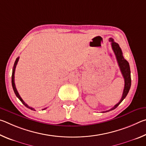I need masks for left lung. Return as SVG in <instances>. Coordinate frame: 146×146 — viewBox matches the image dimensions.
Listing matches in <instances>:
<instances>
[{"label":"left lung","mask_w":146,"mask_h":146,"mask_svg":"<svg viewBox=\"0 0 146 146\" xmlns=\"http://www.w3.org/2000/svg\"><path fill=\"white\" fill-rule=\"evenodd\" d=\"M110 42H111V46L113 51H114L115 55L116 56V58H117V60L118 64V66H119L120 70L121 71V73L122 74V76L123 78H124V88H123V94L122 96V98H121L120 100L117 103L114 107L110 109V110L106 111L104 112H108L110 111H111L115 110V108H117L118 105L122 102V100L124 99L126 97L128 92L130 90L131 88V71H130V67L129 64L128 63V62L124 59L123 56L122 51V49L120 48V46L118 44L114 42V40L112 38H110Z\"/></svg>","instance_id":"1"}]
</instances>
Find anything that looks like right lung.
Returning a JSON list of instances; mask_svg holds the SVG:
<instances>
[{"label":"right lung","instance_id":"add662e5","mask_svg":"<svg viewBox=\"0 0 146 146\" xmlns=\"http://www.w3.org/2000/svg\"><path fill=\"white\" fill-rule=\"evenodd\" d=\"M19 57H17L15 62L14 63V66H13V71H12V76H11V84H12V87H13V91L15 92V94L17 97L19 98V99L21 101V102L23 104L26 106V108H28L29 109H30V110H33V111H35V110L34 108H31V107H29V106L28 105H27L24 102V100L22 99V98L21 97V96L19 95V94L18 93V91H17V89H16V87H15V68H16V66H17V63H18V61H19ZM45 109L46 108H44L43 109L44 110H45Z\"/></svg>","mask_w":146,"mask_h":146}]
</instances>
